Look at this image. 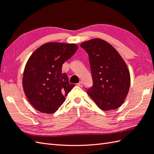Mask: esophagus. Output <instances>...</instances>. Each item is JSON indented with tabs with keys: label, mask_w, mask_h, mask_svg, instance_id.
I'll return each mask as SVG.
<instances>
[{
	"label": "esophagus",
	"mask_w": 154,
	"mask_h": 154,
	"mask_svg": "<svg viewBox=\"0 0 154 154\" xmlns=\"http://www.w3.org/2000/svg\"><path fill=\"white\" fill-rule=\"evenodd\" d=\"M83 83L82 82H80L78 83V85L80 87H83Z\"/></svg>",
	"instance_id": "obj_1"
}]
</instances>
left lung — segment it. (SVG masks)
Masks as SVG:
<instances>
[{"instance_id":"obj_1","label":"left lung","mask_w":154,"mask_h":154,"mask_svg":"<svg viewBox=\"0 0 154 154\" xmlns=\"http://www.w3.org/2000/svg\"><path fill=\"white\" fill-rule=\"evenodd\" d=\"M80 46L88 54L93 81L87 94L101 110L119 108L130 88L127 64L113 46L103 40L94 38Z\"/></svg>"}]
</instances>
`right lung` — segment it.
<instances>
[{
    "instance_id": "add662e5",
    "label": "right lung",
    "mask_w": 154,
    "mask_h": 154,
    "mask_svg": "<svg viewBox=\"0 0 154 154\" xmlns=\"http://www.w3.org/2000/svg\"><path fill=\"white\" fill-rule=\"evenodd\" d=\"M74 44L49 42L35 50L27 62L22 85L27 100L41 112L52 114L74 86L62 72L63 63L76 53Z\"/></svg>"
}]
</instances>
